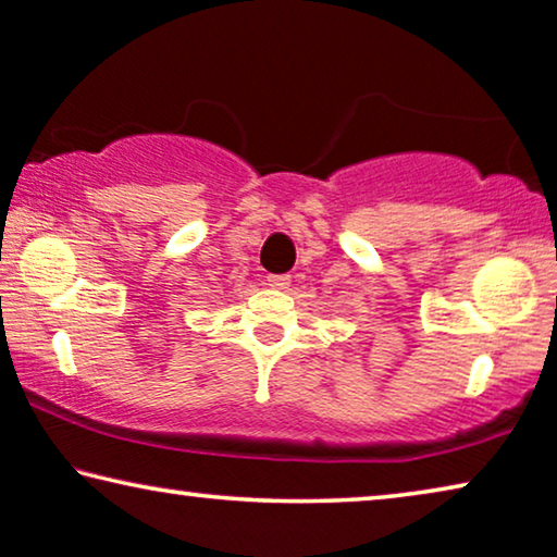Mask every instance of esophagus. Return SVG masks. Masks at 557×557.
Segmentation results:
<instances>
[{"label": "esophagus", "mask_w": 557, "mask_h": 557, "mask_svg": "<svg viewBox=\"0 0 557 557\" xmlns=\"http://www.w3.org/2000/svg\"><path fill=\"white\" fill-rule=\"evenodd\" d=\"M262 285L272 289H287L289 275H262Z\"/></svg>", "instance_id": "1"}]
</instances>
